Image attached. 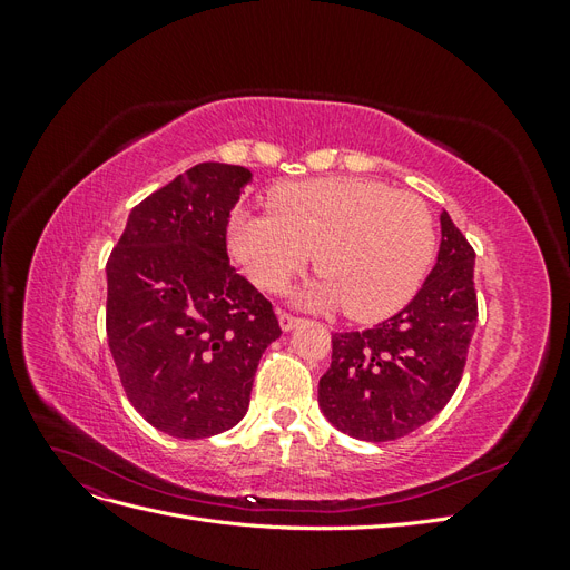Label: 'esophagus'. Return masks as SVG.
Masks as SVG:
<instances>
[{
	"label": "esophagus",
	"instance_id": "obj_1",
	"mask_svg": "<svg viewBox=\"0 0 570 570\" xmlns=\"http://www.w3.org/2000/svg\"><path fill=\"white\" fill-rule=\"evenodd\" d=\"M278 321H281V327L283 331H292V327L295 325H299V316H295V314H287V312H278Z\"/></svg>",
	"mask_w": 570,
	"mask_h": 570
}]
</instances>
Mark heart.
I'll use <instances>...</instances> for the list:
<instances>
[{"mask_svg":"<svg viewBox=\"0 0 570 570\" xmlns=\"http://www.w3.org/2000/svg\"><path fill=\"white\" fill-rule=\"evenodd\" d=\"M273 212H235L228 245L268 292L314 258L323 271L302 289L314 306H344L377 321L411 302L435 254V220L423 199L366 178H321L275 187Z\"/></svg>","mask_w":570,"mask_h":570,"instance_id":"1","label":"heart"}]
</instances>
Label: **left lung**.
<instances>
[{
    "instance_id": "obj_1",
    "label": "left lung",
    "mask_w": 570,
    "mask_h": 570,
    "mask_svg": "<svg viewBox=\"0 0 570 570\" xmlns=\"http://www.w3.org/2000/svg\"><path fill=\"white\" fill-rule=\"evenodd\" d=\"M438 264L400 314L368 331L335 333L333 361L318 383L323 416L366 442L400 440L456 392L478 321L475 252L440 214Z\"/></svg>"
}]
</instances>
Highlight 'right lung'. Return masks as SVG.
Listing matches in <instances>:
<instances>
[{
    "mask_svg": "<svg viewBox=\"0 0 570 570\" xmlns=\"http://www.w3.org/2000/svg\"><path fill=\"white\" fill-rule=\"evenodd\" d=\"M243 166L206 161L135 206L107 262V340L135 411L161 433L202 440L249 406L258 358L281 323L228 258Z\"/></svg>",
    "mask_w": 570,
    "mask_h": 570,
    "instance_id": "obj_1",
    "label": "right lung"
}]
</instances>
